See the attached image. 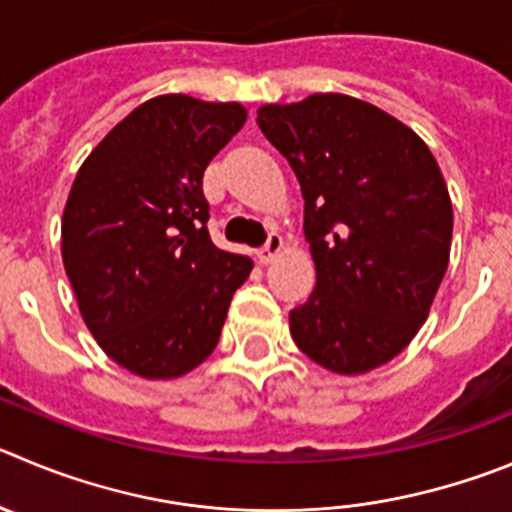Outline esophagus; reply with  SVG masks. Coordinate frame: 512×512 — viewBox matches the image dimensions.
I'll return each mask as SVG.
<instances>
[{"label": "esophagus", "mask_w": 512, "mask_h": 512, "mask_svg": "<svg viewBox=\"0 0 512 512\" xmlns=\"http://www.w3.org/2000/svg\"><path fill=\"white\" fill-rule=\"evenodd\" d=\"M280 250H283V237H280L278 232H270V234H267L265 245H262L260 250H257V260H260V262H272Z\"/></svg>", "instance_id": "esophagus-1"}]
</instances>
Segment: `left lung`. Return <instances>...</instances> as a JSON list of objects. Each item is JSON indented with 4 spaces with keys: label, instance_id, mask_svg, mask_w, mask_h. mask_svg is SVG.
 <instances>
[{
    "label": "left lung",
    "instance_id": "left-lung-1",
    "mask_svg": "<svg viewBox=\"0 0 512 512\" xmlns=\"http://www.w3.org/2000/svg\"><path fill=\"white\" fill-rule=\"evenodd\" d=\"M257 126L305 199L315 290L290 310L293 341L323 369L366 374L417 336L447 272L442 171L412 128L348 95L262 105Z\"/></svg>",
    "mask_w": 512,
    "mask_h": 512
}]
</instances>
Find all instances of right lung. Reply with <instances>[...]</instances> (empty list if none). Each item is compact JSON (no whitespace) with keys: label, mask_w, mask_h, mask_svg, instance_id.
Listing matches in <instances>:
<instances>
[{"label":"right lung","mask_w":512,"mask_h":512,"mask_svg":"<svg viewBox=\"0 0 512 512\" xmlns=\"http://www.w3.org/2000/svg\"><path fill=\"white\" fill-rule=\"evenodd\" d=\"M240 103L159 95L80 166L62 214V262L85 326L143 379H176L217 348L250 257L209 237L202 179L245 126Z\"/></svg>","instance_id":"add662e5"}]
</instances>
